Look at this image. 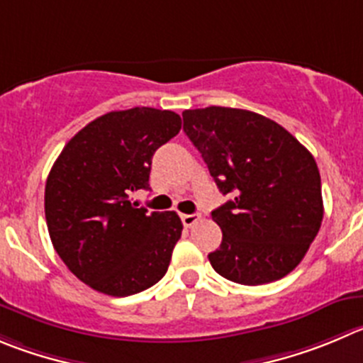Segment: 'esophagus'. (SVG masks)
Here are the masks:
<instances>
[{"label":"esophagus","mask_w":363,"mask_h":363,"mask_svg":"<svg viewBox=\"0 0 363 363\" xmlns=\"http://www.w3.org/2000/svg\"><path fill=\"white\" fill-rule=\"evenodd\" d=\"M201 220V216L199 213H184L182 216V223H184L185 228H192L196 223H199Z\"/></svg>","instance_id":"34e87169"}]
</instances>
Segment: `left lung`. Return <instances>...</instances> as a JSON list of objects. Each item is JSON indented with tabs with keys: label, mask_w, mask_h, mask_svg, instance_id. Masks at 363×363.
Segmentation results:
<instances>
[{
	"label": "left lung",
	"mask_w": 363,
	"mask_h": 363,
	"mask_svg": "<svg viewBox=\"0 0 363 363\" xmlns=\"http://www.w3.org/2000/svg\"><path fill=\"white\" fill-rule=\"evenodd\" d=\"M184 132L226 201L212 212L223 230L208 255L216 272L264 285L298 267L323 223L320 176L312 153L274 121L240 108L185 110Z\"/></svg>",
	"instance_id": "8db88e82"
}]
</instances>
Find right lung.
Returning a JSON list of instances; mask_svg holds the SVG:
<instances>
[{"instance_id":"right-lung-1","label":"right lung","mask_w":363,"mask_h":363,"mask_svg":"<svg viewBox=\"0 0 363 363\" xmlns=\"http://www.w3.org/2000/svg\"><path fill=\"white\" fill-rule=\"evenodd\" d=\"M171 110H113L76 133L51 167L44 212L55 251L89 287L124 298L167 272L184 224L176 212H147L130 201L150 189L155 151L178 135Z\"/></svg>"}]
</instances>
